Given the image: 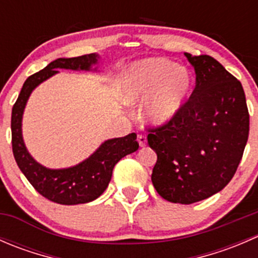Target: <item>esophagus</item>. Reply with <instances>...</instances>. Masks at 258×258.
Segmentation results:
<instances>
[{
    "label": "esophagus",
    "instance_id": "esophagus-1",
    "mask_svg": "<svg viewBox=\"0 0 258 258\" xmlns=\"http://www.w3.org/2000/svg\"><path fill=\"white\" fill-rule=\"evenodd\" d=\"M137 141H139V145L141 146V147H145V146L147 145V139H146V136H144V135H139V136H137Z\"/></svg>",
    "mask_w": 258,
    "mask_h": 258
}]
</instances>
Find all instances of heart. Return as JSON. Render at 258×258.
I'll use <instances>...</instances> for the list:
<instances>
[{
    "label": "heart",
    "instance_id": "b5f03b06",
    "mask_svg": "<svg viewBox=\"0 0 258 258\" xmlns=\"http://www.w3.org/2000/svg\"><path fill=\"white\" fill-rule=\"evenodd\" d=\"M192 88L186 67L163 57L135 63L122 80L119 96L127 105H146L144 118L153 127L170 123L186 103Z\"/></svg>",
    "mask_w": 258,
    "mask_h": 258
}]
</instances>
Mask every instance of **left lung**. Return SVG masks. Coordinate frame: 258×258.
Returning <instances> with one entry per match:
<instances>
[{"mask_svg":"<svg viewBox=\"0 0 258 258\" xmlns=\"http://www.w3.org/2000/svg\"><path fill=\"white\" fill-rule=\"evenodd\" d=\"M196 87L170 123L151 130L157 155L152 183L162 199L189 205L227 186L237 170L249 131L241 82L207 54L184 53Z\"/></svg>","mask_w":258,"mask_h":258,"instance_id":"8db88e82","label":"left lung"}]
</instances>
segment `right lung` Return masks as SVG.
I'll use <instances>...</instances> for the list:
<instances>
[{
	"mask_svg": "<svg viewBox=\"0 0 258 258\" xmlns=\"http://www.w3.org/2000/svg\"><path fill=\"white\" fill-rule=\"evenodd\" d=\"M100 54L90 53L71 58H57L25 81L12 108V151L23 175L36 191L59 205L87 204L105 192L112 177L114 165L124 156L139 150L136 134L106 140L86 160L66 168H48L28 152L22 136V117L31 93L37 86L58 74V70L97 71Z\"/></svg>",
	"mask_w": 258,
	"mask_h": 258,
	"instance_id": "obj_1",
	"label": "right lung"
}]
</instances>
